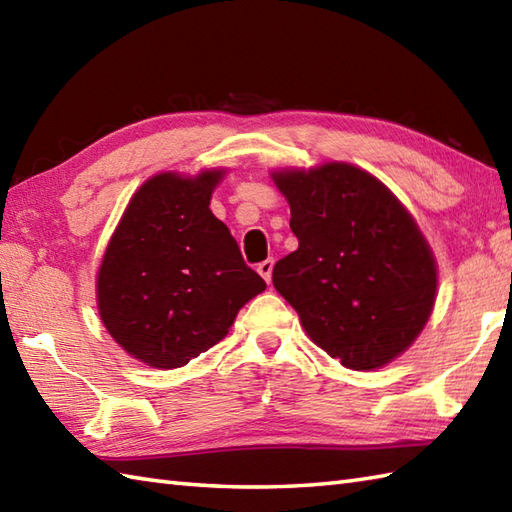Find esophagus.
<instances>
[{
    "label": "esophagus",
    "mask_w": 512,
    "mask_h": 512,
    "mask_svg": "<svg viewBox=\"0 0 512 512\" xmlns=\"http://www.w3.org/2000/svg\"><path fill=\"white\" fill-rule=\"evenodd\" d=\"M273 266H275L273 259H266V262H262V264L257 266V273L264 277L266 284H270V279H273Z\"/></svg>",
    "instance_id": "34e87169"
}]
</instances>
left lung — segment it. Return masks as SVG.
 <instances>
[{
    "label": "left lung",
    "mask_w": 512,
    "mask_h": 512,
    "mask_svg": "<svg viewBox=\"0 0 512 512\" xmlns=\"http://www.w3.org/2000/svg\"><path fill=\"white\" fill-rule=\"evenodd\" d=\"M270 176L299 239L275 264V290L343 367L369 372L391 363L418 339L436 303L438 264L416 220L350 162Z\"/></svg>",
    "instance_id": "left-lung-1"
}]
</instances>
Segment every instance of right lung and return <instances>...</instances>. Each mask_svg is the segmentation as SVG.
I'll return each instance as SVG.
<instances>
[{
    "label": "right lung",
    "mask_w": 512,
    "mask_h": 512,
    "mask_svg": "<svg viewBox=\"0 0 512 512\" xmlns=\"http://www.w3.org/2000/svg\"><path fill=\"white\" fill-rule=\"evenodd\" d=\"M224 173L151 176L105 248L96 275L101 321L129 356L149 367L187 365L222 341L237 312L266 290L209 209Z\"/></svg>",
    "instance_id": "add662e5"
}]
</instances>
